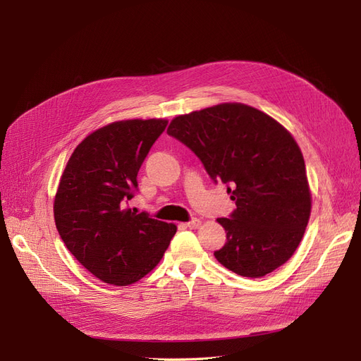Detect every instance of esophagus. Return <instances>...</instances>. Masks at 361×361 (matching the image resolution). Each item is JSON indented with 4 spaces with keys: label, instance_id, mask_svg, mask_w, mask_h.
Returning a JSON list of instances; mask_svg holds the SVG:
<instances>
[{
    "label": "esophagus",
    "instance_id": "obj_1",
    "mask_svg": "<svg viewBox=\"0 0 361 361\" xmlns=\"http://www.w3.org/2000/svg\"><path fill=\"white\" fill-rule=\"evenodd\" d=\"M200 224H202V221L199 220V218H192L191 221H188V223H187V226H188L190 228H199V227H200Z\"/></svg>",
    "mask_w": 361,
    "mask_h": 361
}]
</instances>
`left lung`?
<instances>
[{"label":"left lung","instance_id":"1","mask_svg":"<svg viewBox=\"0 0 361 361\" xmlns=\"http://www.w3.org/2000/svg\"><path fill=\"white\" fill-rule=\"evenodd\" d=\"M167 134L227 183L236 209L218 218L227 241L214 253L238 276L259 279L292 257L312 211L301 149L289 130L256 108L226 102L174 117Z\"/></svg>","mask_w":361,"mask_h":361}]
</instances>
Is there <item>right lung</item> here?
Returning a JSON list of instances; mask_svg holds the SVG:
<instances>
[{
    "mask_svg": "<svg viewBox=\"0 0 361 361\" xmlns=\"http://www.w3.org/2000/svg\"><path fill=\"white\" fill-rule=\"evenodd\" d=\"M166 118L120 120L76 146L54 199L64 245L94 277L126 286L154 269L178 227L130 209L137 174Z\"/></svg>",
    "mask_w": 361,
    "mask_h": 361,
    "instance_id": "obj_1",
    "label": "right lung"
}]
</instances>
